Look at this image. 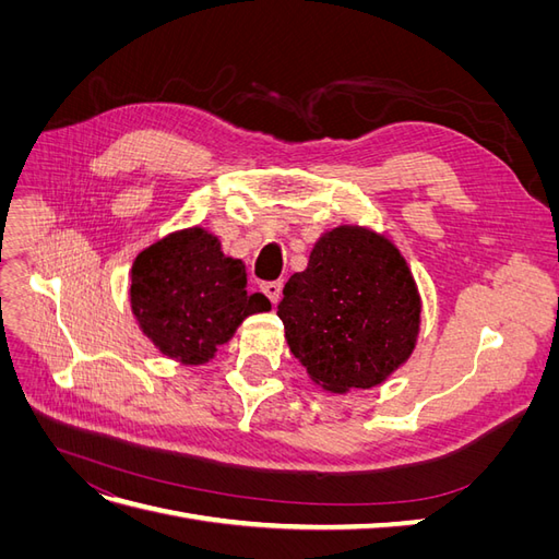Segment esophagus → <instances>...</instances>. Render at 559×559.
Returning <instances> with one entry per match:
<instances>
[{
  "label": "esophagus",
  "instance_id": "obj_1",
  "mask_svg": "<svg viewBox=\"0 0 559 559\" xmlns=\"http://www.w3.org/2000/svg\"><path fill=\"white\" fill-rule=\"evenodd\" d=\"M261 292H263V294L267 296V300L275 306V302H277L280 296H282V282H263V284H261Z\"/></svg>",
  "mask_w": 559,
  "mask_h": 559
}]
</instances>
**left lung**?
I'll return each instance as SVG.
<instances>
[{
    "label": "left lung",
    "instance_id": "8db88e82",
    "mask_svg": "<svg viewBox=\"0 0 559 559\" xmlns=\"http://www.w3.org/2000/svg\"><path fill=\"white\" fill-rule=\"evenodd\" d=\"M277 317L294 357L326 392L370 389L408 361L421 302L411 267L382 235L337 226L284 284Z\"/></svg>",
    "mask_w": 559,
    "mask_h": 559
}]
</instances>
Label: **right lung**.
<instances>
[{"label":"right lung","instance_id":"right-lung-1","mask_svg":"<svg viewBox=\"0 0 559 559\" xmlns=\"http://www.w3.org/2000/svg\"><path fill=\"white\" fill-rule=\"evenodd\" d=\"M130 308L142 333L165 357L198 366L228 343L249 314L267 312L263 294L247 292L238 259L205 228L170 233L132 263Z\"/></svg>","mask_w":559,"mask_h":559}]
</instances>
